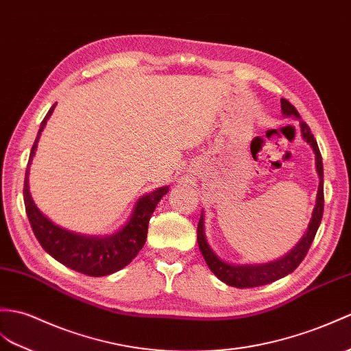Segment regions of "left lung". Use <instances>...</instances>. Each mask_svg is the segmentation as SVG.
<instances>
[{"mask_svg": "<svg viewBox=\"0 0 351 351\" xmlns=\"http://www.w3.org/2000/svg\"><path fill=\"white\" fill-rule=\"evenodd\" d=\"M281 110L286 117H295L300 119L299 112L296 110L295 106L286 99H281ZM300 124V133H302L304 141L311 145V148L315 154V169L317 173L320 178L319 184V191H317V200H315V208L313 210L311 221H309L306 233L300 238L298 245L293 248L286 256L275 260V262L262 263V265H232L227 263L224 260L219 258L213 248L209 247L205 236V215H200L199 224H197V243L203 258H205L206 265L209 266L210 271L215 274L218 280L226 282L227 286L238 287V289H250V287H258L265 286V284L274 282L276 280L282 278V276L289 275L290 272L295 271V269L300 265V262L305 258L306 252L311 247V243L315 238V233L319 230V226L322 223L323 217V208H324V195H323V161H322V154L319 149V145L314 138L311 130L305 124L304 121H299Z\"/></svg>", "mask_w": 351, "mask_h": 351, "instance_id": "left-lung-1", "label": "left lung"}]
</instances>
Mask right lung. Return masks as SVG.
<instances>
[{"mask_svg": "<svg viewBox=\"0 0 351 351\" xmlns=\"http://www.w3.org/2000/svg\"><path fill=\"white\" fill-rule=\"evenodd\" d=\"M56 103L49 109L42 124H40L36 142L31 148L25 172L23 202H25V210L29 224L40 245L43 247L47 254H51L64 266L89 276L110 275L127 266L137 256V252L143 248L146 234H148L151 215L156 210L162 195L167 194L169 186H161V189H157L156 191L142 195L137 200L128 223L121 230L109 236L80 234L62 229V227L52 223L46 215L40 213V209L36 206L34 200H32L29 194L28 175L31 160L37 149L38 138L42 136L47 119L51 118Z\"/></svg>", "mask_w": 351, "mask_h": 351, "instance_id": "obj_1", "label": "right lung"}]
</instances>
